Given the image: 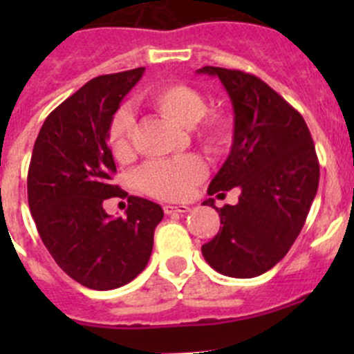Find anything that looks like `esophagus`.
<instances>
[{
	"label": "esophagus",
	"mask_w": 354,
	"mask_h": 354,
	"mask_svg": "<svg viewBox=\"0 0 354 354\" xmlns=\"http://www.w3.org/2000/svg\"><path fill=\"white\" fill-rule=\"evenodd\" d=\"M190 210L187 205H164V212L166 214H185Z\"/></svg>",
	"instance_id": "1"
}]
</instances>
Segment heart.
Returning a JSON list of instances; mask_svg holds the SVG:
<instances>
[{
	"instance_id": "1",
	"label": "heart",
	"mask_w": 354,
	"mask_h": 354,
	"mask_svg": "<svg viewBox=\"0 0 354 354\" xmlns=\"http://www.w3.org/2000/svg\"><path fill=\"white\" fill-rule=\"evenodd\" d=\"M151 106L160 116L185 128L210 154H223L233 144L234 124L227 114H207V99L197 88L169 84L151 95ZM135 120L128 111H118L108 128V142L118 160L133 156ZM207 176V166L197 156H181L169 160H152L135 173V183L147 195L160 200H183Z\"/></svg>"
}]
</instances>
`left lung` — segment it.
<instances>
[{
  "instance_id": "1",
  "label": "left lung",
  "mask_w": 354,
  "mask_h": 354,
  "mask_svg": "<svg viewBox=\"0 0 354 354\" xmlns=\"http://www.w3.org/2000/svg\"><path fill=\"white\" fill-rule=\"evenodd\" d=\"M198 73L219 77L234 111L233 147L207 194L241 190L236 205L216 207L223 227L202 246L203 259L224 276H260L305 224L320 178L315 145L301 114L259 77L219 66Z\"/></svg>"
}]
</instances>
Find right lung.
Wrapping results in <instances>:
<instances>
[{"label": "right lung", "mask_w": 354, "mask_h": 354, "mask_svg": "<svg viewBox=\"0 0 354 354\" xmlns=\"http://www.w3.org/2000/svg\"><path fill=\"white\" fill-rule=\"evenodd\" d=\"M145 68L101 75L63 101L42 124L27 176L30 214L55 262L82 286L108 291L147 266L159 203L128 197L127 217L108 216L104 200L127 194L113 185L116 164L108 128Z\"/></svg>", "instance_id": "1"}]
</instances>
